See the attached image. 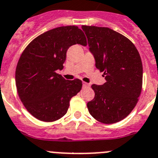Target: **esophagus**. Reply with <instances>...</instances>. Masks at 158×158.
Returning <instances> with one entry per match:
<instances>
[{
    "mask_svg": "<svg viewBox=\"0 0 158 158\" xmlns=\"http://www.w3.org/2000/svg\"><path fill=\"white\" fill-rule=\"evenodd\" d=\"M89 87H90V85H89V84L84 82V83H83V88H84V89H85V88H89Z\"/></svg>",
    "mask_w": 158,
    "mask_h": 158,
    "instance_id": "34e87169",
    "label": "esophagus"
}]
</instances>
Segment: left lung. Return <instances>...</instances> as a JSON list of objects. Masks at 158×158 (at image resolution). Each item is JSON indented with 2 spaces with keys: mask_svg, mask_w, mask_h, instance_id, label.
I'll return each mask as SVG.
<instances>
[{
  "mask_svg": "<svg viewBox=\"0 0 158 158\" xmlns=\"http://www.w3.org/2000/svg\"><path fill=\"white\" fill-rule=\"evenodd\" d=\"M95 66L106 81L92 85L95 97L87 106L91 115L103 124L125 118L139 100L143 85L139 53L129 39L108 27L82 26Z\"/></svg>",
  "mask_w": 158,
  "mask_h": 158,
  "instance_id": "left-lung-1",
  "label": "left lung"
}]
</instances>
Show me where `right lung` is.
Instances as JSON below:
<instances>
[{
  "mask_svg": "<svg viewBox=\"0 0 158 158\" xmlns=\"http://www.w3.org/2000/svg\"><path fill=\"white\" fill-rule=\"evenodd\" d=\"M87 45L83 31L75 26L52 29L32 40L23 51L15 70V85L22 102L31 115L52 122L66 114L71 98L82 81H67L56 73L63 69L70 46Z\"/></svg>",
  "mask_w": 158,
  "mask_h": 158,
  "instance_id": "right-lung-1",
  "label": "right lung"
}]
</instances>
